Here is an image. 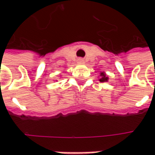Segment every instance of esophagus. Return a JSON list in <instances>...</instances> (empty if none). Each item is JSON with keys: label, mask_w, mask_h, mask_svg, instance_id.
<instances>
[{"label": "esophagus", "mask_w": 155, "mask_h": 155, "mask_svg": "<svg viewBox=\"0 0 155 155\" xmlns=\"http://www.w3.org/2000/svg\"><path fill=\"white\" fill-rule=\"evenodd\" d=\"M78 64H84V60L83 58H79V59L78 60Z\"/></svg>", "instance_id": "1"}]
</instances>
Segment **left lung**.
<instances>
[{
    "label": "left lung",
    "instance_id": "obj_1",
    "mask_svg": "<svg viewBox=\"0 0 155 155\" xmlns=\"http://www.w3.org/2000/svg\"><path fill=\"white\" fill-rule=\"evenodd\" d=\"M108 79H109V78H108V77H106L105 72H101V73H100V79H99L100 82H102V83H104V82H107Z\"/></svg>",
    "mask_w": 155,
    "mask_h": 155
}]
</instances>
